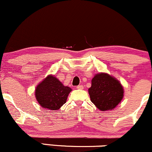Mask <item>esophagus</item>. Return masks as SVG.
Returning <instances> with one entry per match:
<instances>
[{"mask_svg":"<svg viewBox=\"0 0 152 152\" xmlns=\"http://www.w3.org/2000/svg\"><path fill=\"white\" fill-rule=\"evenodd\" d=\"M76 88H77V89H83V86H82V85H78V86H76Z\"/></svg>","mask_w":152,"mask_h":152,"instance_id":"34e87169","label":"esophagus"}]
</instances>
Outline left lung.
Wrapping results in <instances>:
<instances>
[{
	"label": "left lung",
	"instance_id": "1",
	"mask_svg": "<svg viewBox=\"0 0 152 152\" xmlns=\"http://www.w3.org/2000/svg\"><path fill=\"white\" fill-rule=\"evenodd\" d=\"M90 99L102 111H109L116 107L124 97V87L116 78L106 73L96 74L88 88Z\"/></svg>",
	"mask_w": 152,
	"mask_h": 152
}]
</instances>
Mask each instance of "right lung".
I'll return each instance as SVG.
<instances>
[{"label": "right lung", "instance_id": "1", "mask_svg": "<svg viewBox=\"0 0 152 152\" xmlns=\"http://www.w3.org/2000/svg\"><path fill=\"white\" fill-rule=\"evenodd\" d=\"M72 89L64 84L53 75H48L36 86L35 97L45 110H58L66 102Z\"/></svg>", "mask_w": 152, "mask_h": 152}]
</instances>
